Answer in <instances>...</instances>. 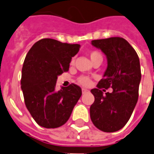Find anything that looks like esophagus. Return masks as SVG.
Instances as JSON below:
<instances>
[{"label": "esophagus", "instance_id": "obj_1", "mask_svg": "<svg viewBox=\"0 0 154 154\" xmlns=\"http://www.w3.org/2000/svg\"><path fill=\"white\" fill-rule=\"evenodd\" d=\"M88 92V89H86V88H82V93H83V94H85V93H86V92Z\"/></svg>", "mask_w": 154, "mask_h": 154}]
</instances>
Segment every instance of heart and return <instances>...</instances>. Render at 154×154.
Wrapping results in <instances>:
<instances>
[{
    "mask_svg": "<svg viewBox=\"0 0 154 154\" xmlns=\"http://www.w3.org/2000/svg\"><path fill=\"white\" fill-rule=\"evenodd\" d=\"M89 57L91 58V61H92V60L97 58V57H102V55L100 54V53H99L98 51H91L89 53ZM73 62V60H72V63ZM79 82L81 85H88L90 83V80L87 77H81L79 78Z\"/></svg>",
    "mask_w": 154,
    "mask_h": 154,
    "instance_id": "obj_1",
    "label": "heart"
}]
</instances>
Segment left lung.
Instances as JSON below:
<instances>
[{
    "mask_svg": "<svg viewBox=\"0 0 154 154\" xmlns=\"http://www.w3.org/2000/svg\"><path fill=\"white\" fill-rule=\"evenodd\" d=\"M92 45L105 54L107 66L98 88L91 90L95 100L90 117L99 130L115 132L127 124L138 101L142 77L139 58L129 42L120 37L92 40ZM110 87L113 91L103 96L100 88Z\"/></svg>",
    "mask_w": 154,
    "mask_h": 154,
    "instance_id": "8db88e82",
    "label": "left lung"
}]
</instances>
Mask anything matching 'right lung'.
Instances as JSON below:
<instances>
[{"label": "right lung", "instance_id": "obj_1", "mask_svg": "<svg viewBox=\"0 0 154 154\" xmlns=\"http://www.w3.org/2000/svg\"><path fill=\"white\" fill-rule=\"evenodd\" d=\"M80 47L79 44L42 38L26 55L21 89L25 105L41 127L57 128L64 125L82 94L81 88L74 84L55 90L57 77L69 70L71 59Z\"/></svg>", "mask_w": 154, "mask_h": 154}]
</instances>
